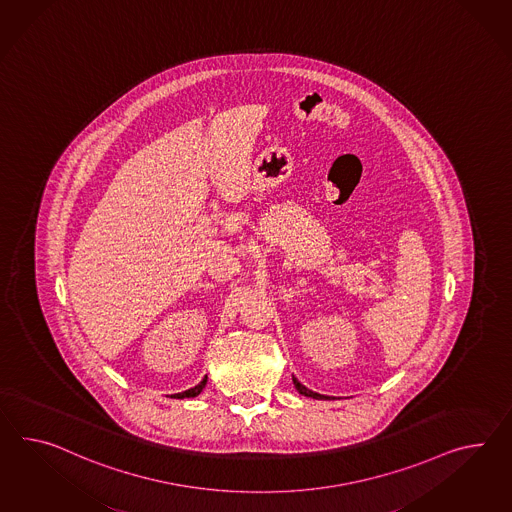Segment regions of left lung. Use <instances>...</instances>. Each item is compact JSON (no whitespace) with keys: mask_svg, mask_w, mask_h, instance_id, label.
Here are the masks:
<instances>
[{"mask_svg":"<svg viewBox=\"0 0 512 512\" xmlns=\"http://www.w3.org/2000/svg\"><path fill=\"white\" fill-rule=\"evenodd\" d=\"M293 384H295V388L299 390V394L306 395V397H314V399H328L327 395L317 394V392H312V390H308L306 386H302L299 380L293 377Z\"/></svg>","mask_w":512,"mask_h":512,"instance_id":"8db88e82","label":"left lung"}]
</instances>
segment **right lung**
I'll list each match as a JSON object with an SVG mask.
<instances>
[{
    "label": "right lung",
    "instance_id": "add662e5",
    "mask_svg": "<svg viewBox=\"0 0 512 512\" xmlns=\"http://www.w3.org/2000/svg\"><path fill=\"white\" fill-rule=\"evenodd\" d=\"M206 382H208V377H204V379L198 382L195 388H189V390H185L182 394H174L172 397H176V399H184V397H197L202 390H204V386H206Z\"/></svg>",
    "mask_w": 512,
    "mask_h": 512
}]
</instances>
